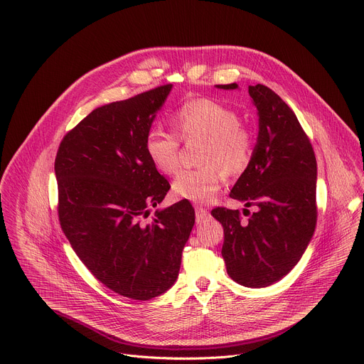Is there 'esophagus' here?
<instances>
[{
  "mask_svg": "<svg viewBox=\"0 0 364 364\" xmlns=\"http://www.w3.org/2000/svg\"><path fill=\"white\" fill-rule=\"evenodd\" d=\"M209 218H210L209 210L204 209V207H201V205H196V222L197 223H203L204 220H207Z\"/></svg>",
  "mask_w": 364,
  "mask_h": 364,
  "instance_id": "34e87169",
  "label": "esophagus"
}]
</instances>
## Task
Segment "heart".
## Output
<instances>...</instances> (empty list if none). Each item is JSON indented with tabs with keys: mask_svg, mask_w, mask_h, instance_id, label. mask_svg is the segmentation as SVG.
Listing matches in <instances>:
<instances>
[{
	"mask_svg": "<svg viewBox=\"0 0 364 364\" xmlns=\"http://www.w3.org/2000/svg\"><path fill=\"white\" fill-rule=\"evenodd\" d=\"M173 128L183 141L200 139L203 145L196 170L181 171L173 191L177 197L194 203L210 201L222 188L225 174L242 176L250 166L256 148L255 131L240 122L239 114L212 99H191L176 109ZM176 135L152 129L145 138V152L152 166L173 176L180 167V142Z\"/></svg>",
	"mask_w": 364,
	"mask_h": 364,
	"instance_id": "obj_1",
	"label": "heart"
}]
</instances>
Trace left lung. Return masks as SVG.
<instances>
[{"mask_svg":"<svg viewBox=\"0 0 364 364\" xmlns=\"http://www.w3.org/2000/svg\"><path fill=\"white\" fill-rule=\"evenodd\" d=\"M237 89L236 83L218 85ZM259 115V134L249 168L230 197L255 207L242 222L239 210L216 207L223 226L222 256L229 277L249 288L284 278L301 259L317 225V160L292 109L268 86H249Z\"/></svg>","mask_w":364,"mask_h":364,"instance_id":"8db88e82","label":"left lung"}]
</instances>
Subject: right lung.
<instances>
[{"label":"right lung","mask_w":364,"mask_h":364,"mask_svg":"<svg viewBox=\"0 0 364 364\" xmlns=\"http://www.w3.org/2000/svg\"><path fill=\"white\" fill-rule=\"evenodd\" d=\"M171 87L96 108L65 135L55 161L63 233L99 282L131 299L171 288L194 225L187 200L145 220L170 190L145 138Z\"/></svg>","instance_id":"obj_1"}]
</instances>
